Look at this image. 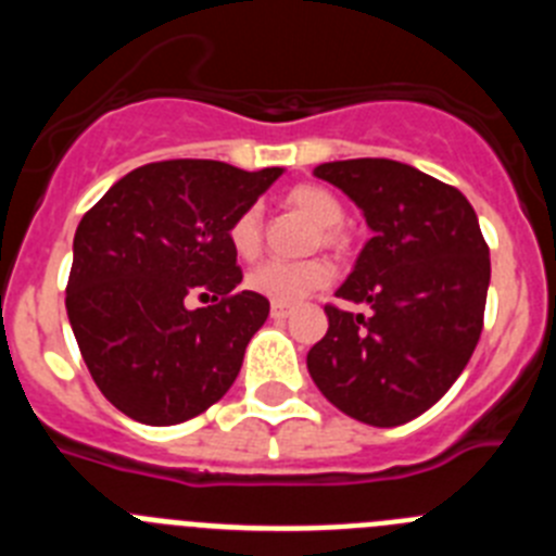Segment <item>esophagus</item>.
Returning a JSON list of instances; mask_svg holds the SVG:
<instances>
[{"label":"esophagus","mask_w":556,"mask_h":556,"mask_svg":"<svg viewBox=\"0 0 556 556\" xmlns=\"http://www.w3.org/2000/svg\"><path fill=\"white\" fill-rule=\"evenodd\" d=\"M275 320H287L289 314H292V306H281V303H273V312H269Z\"/></svg>","instance_id":"esophagus-1"}]
</instances>
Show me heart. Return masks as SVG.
<instances>
[{"label":"heart","mask_w":556,"mask_h":556,"mask_svg":"<svg viewBox=\"0 0 556 556\" xmlns=\"http://www.w3.org/2000/svg\"><path fill=\"white\" fill-rule=\"evenodd\" d=\"M287 205L294 211H301L303 217L312 219L320 230V242L328 248H337L342 242V236L337 233V225L345 219V208L333 198L331 191L323 186H294L287 191ZM228 242L236 255L242 258H253L262 250V214L258 208H244L239 217L230 223ZM331 281V267L323 258H306V262H264L248 273V287L255 294H262L267 301L289 303L303 301L306 294L317 292Z\"/></svg>","instance_id":"heart-1"}]
</instances>
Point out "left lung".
<instances>
[{
    "instance_id": "1",
    "label": "left lung",
    "mask_w": 556,
    "mask_h": 556,
    "mask_svg": "<svg viewBox=\"0 0 556 556\" xmlns=\"http://www.w3.org/2000/svg\"><path fill=\"white\" fill-rule=\"evenodd\" d=\"M314 175L345 191L372 230L337 289L372 314L326 306L308 372L362 424H409L448 392L479 342L490 250L476 211L459 189L401 161H331Z\"/></svg>"
}]
</instances>
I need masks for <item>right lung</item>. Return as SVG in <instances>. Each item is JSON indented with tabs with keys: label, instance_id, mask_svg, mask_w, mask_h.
<instances>
[{
	"label": "right lung",
	"instance_id": "right-lung-1",
	"mask_svg": "<svg viewBox=\"0 0 556 556\" xmlns=\"http://www.w3.org/2000/svg\"><path fill=\"white\" fill-rule=\"evenodd\" d=\"M281 175L159 161L127 172L80 219L66 314L94 384L127 417L184 424L230 390L269 301L236 292L228 230ZM198 291L212 306L186 309Z\"/></svg>",
	"mask_w": 556,
	"mask_h": 556
}]
</instances>
